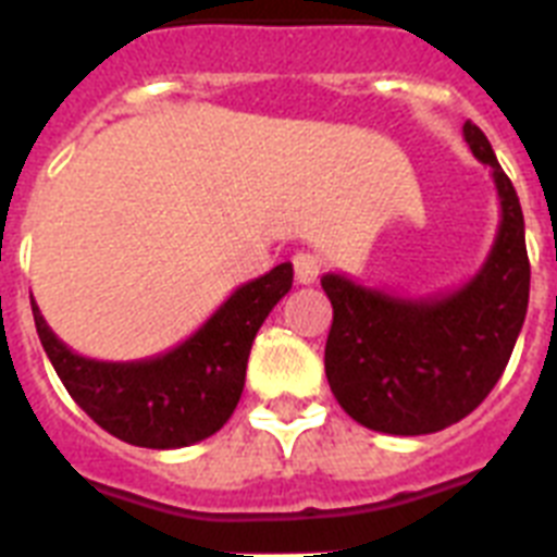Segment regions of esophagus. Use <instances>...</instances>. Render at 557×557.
<instances>
[{"label": "esophagus", "instance_id": "34e87169", "mask_svg": "<svg viewBox=\"0 0 557 557\" xmlns=\"http://www.w3.org/2000/svg\"><path fill=\"white\" fill-rule=\"evenodd\" d=\"M294 280L300 283V286H309L314 280L320 277V257L309 255V251H300V255H294Z\"/></svg>", "mask_w": 557, "mask_h": 557}]
</instances>
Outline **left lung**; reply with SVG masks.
Wrapping results in <instances>:
<instances>
[{"label": "left lung", "instance_id": "8db88e82", "mask_svg": "<svg viewBox=\"0 0 557 557\" xmlns=\"http://www.w3.org/2000/svg\"><path fill=\"white\" fill-rule=\"evenodd\" d=\"M463 137L490 165L500 225L486 263L455 292L397 297L343 274L320 286L334 309L325 377L360 426L386 435H432L483 404L500 381L529 302L523 211L490 139L474 122Z\"/></svg>", "mask_w": 557, "mask_h": 557}]
</instances>
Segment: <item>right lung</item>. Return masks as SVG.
I'll return each mask as SVG.
<instances>
[{
  "label": "right lung",
  "mask_w": 557,
  "mask_h": 557,
  "mask_svg": "<svg viewBox=\"0 0 557 557\" xmlns=\"http://www.w3.org/2000/svg\"><path fill=\"white\" fill-rule=\"evenodd\" d=\"M292 280V263L274 265L239 286L176 349L131 363L76 355L51 332L36 302L30 309L59 381L94 423L131 446L180 449L220 432L234 414L251 343Z\"/></svg>",
  "instance_id": "1"
}]
</instances>
